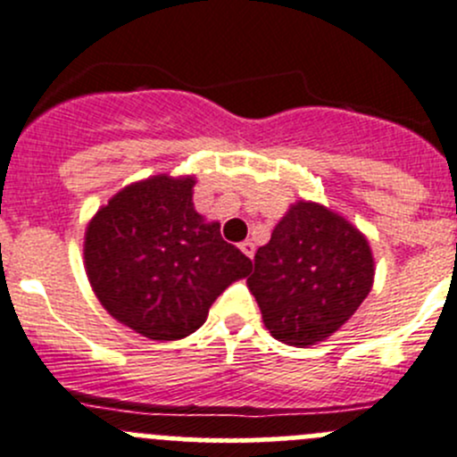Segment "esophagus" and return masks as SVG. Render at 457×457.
Instances as JSON below:
<instances>
[{"instance_id":"esophagus-1","label":"esophagus","mask_w":457,"mask_h":457,"mask_svg":"<svg viewBox=\"0 0 457 457\" xmlns=\"http://www.w3.org/2000/svg\"><path fill=\"white\" fill-rule=\"evenodd\" d=\"M238 247H241L243 254L250 256V259H252V256H254V243H252V241H243Z\"/></svg>"}]
</instances>
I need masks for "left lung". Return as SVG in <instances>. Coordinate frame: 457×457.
Masks as SVG:
<instances>
[{
    "label": "left lung",
    "instance_id": "obj_1",
    "mask_svg": "<svg viewBox=\"0 0 457 457\" xmlns=\"http://www.w3.org/2000/svg\"><path fill=\"white\" fill-rule=\"evenodd\" d=\"M369 241L317 203H296L254 254L247 277L274 339L305 348L339 330L373 286Z\"/></svg>",
    "mask_w": 457,
    "mask_h": 457
}]
</instances>
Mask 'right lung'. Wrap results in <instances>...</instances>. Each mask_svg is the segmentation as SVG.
<instances>
[{
	"mask_svg": "<svg viewBox=\"0 0 457 457\" xmlns=\"http://www.w3.org/2000/svg\"><path fill=\"white\" fill-rule=\"evenodd\" d=\"M194 179L154 176L125 187L87 228L84 261L111 317L174 341L205 323L210 305L252 261L194 210Z\"/></svg>",
	"mask_w": 457,
	"mask_h": 457,
	"instance_id": "right-lung-1",
	"label": "right lung"
}]
</instances>
